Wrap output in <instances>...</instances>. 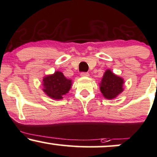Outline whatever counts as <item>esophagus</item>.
Instances as JSON below:
<instances>
[{
    "label": "esophagus",
    "instance_id": "obj_1",
    "mask_svg": "<svg viewBox=\"0 0 157 157\" xmlns=\"http://www.w3.org/2000/svg\"><path fill=\"white\" fill-rule=\"evenodd\" d=\"M80 75L82 77H89V74L87 72H82Z\"/></svg>",
    "mask_w": 157,
    "mask_h": 157
}]
</instances>
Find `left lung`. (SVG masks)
<instances>
[{
	"mask_svg": "<svg viewBox=\"0 0 157 157\" xmlns=\"http://www.w3.org/2000/svg\"><path fill=\"white\" fill-rule=\"evenodd\" d=\"M124 82L125 81L122 77L115 75L110 69H107L100 83V91L105 98L112 100L124 91Z\"/></svg>",
	"mask_w": 157,
	"mask_h": 157,
	"instance_id": "left-lung-1",
	"label": "left lung"
}]
</instances>
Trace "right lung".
<instances>
[{"mask_svg": "<svg viewBox=\"0 0 157 157\" xmlns=\"http://www.w3.org/2000/svg\"><path fill=\"white\" fill-rule=\"evenodd\" d=\"M43 91L53 100H61L71 89L72 81L66 78L61 71H56L43 78Z\"/></svg>", "mask_w": 157, "mask_h": 157, "instance_id": "1", "label": "right lung"}]
</instances>
